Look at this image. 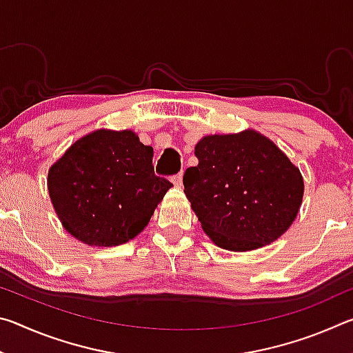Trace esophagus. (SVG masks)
I'll list each match as a JSON object with an SVG mask.
<instances>
[{"label": "esophagus", "instance_id": "34e87169", "mask_svg": "<svg viewBox=\"0 0 353 353\" xmlns=\"http://www.w3.org/2000/svg\"><path fill=\"white\" fill-rule=\"evenodd\" d=\"M172 183H174L177 188H182V172H179V174L172 177Z\"/></svg>", "mask_w": 353, "mask_h": 353}]
</instances>
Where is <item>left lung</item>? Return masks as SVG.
Returning <instances> with one entry per match:
<instances>
[{
    "label": "left lung",
    "mask_w": 353,
    "mask_h": 353,
    "mask_svg": "<svg viewBox=\"0 0 353 353\" xmlns=\"http://www.w3.org/2000/svg\"><path fill=\"white\" fill-rule=\"evenodd\" d=\"M183 193L218 248L248 252L290 229L303 199V177L272 140L254 129L205 135Z\"/></svg>",
    "instance_id": "left-lung-1"
}]
</instances>
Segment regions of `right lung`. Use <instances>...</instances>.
<instances>
[{
  "label": "right lung",
  "mask_w": 353,
  "mask_h": 353,
  "mask_svg": "<svg viewBox=\"0 0 353 353\" xmlns=\"http://www.w3.org/2000/svg\"><path fill=\"white\" fill-rule=\"evenodd\" d=\"M154 149L134 130L97 129L48 171V193L71 236L112 248L145 230L172 183L154 174Z\"/></svg>",
  "instance_id": "1"
}]
</instances>
